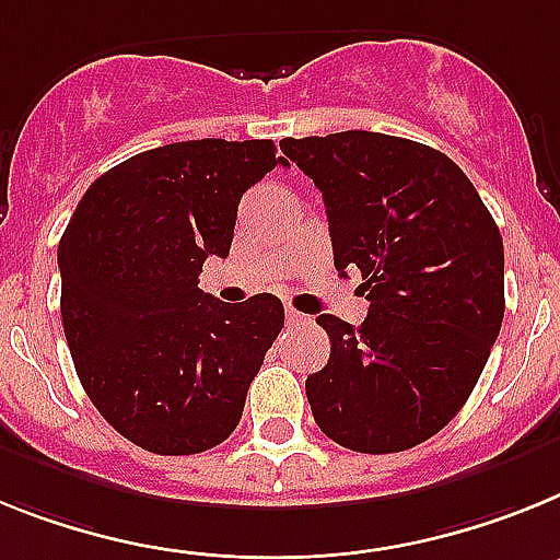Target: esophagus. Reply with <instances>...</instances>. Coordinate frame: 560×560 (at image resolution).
Segmentation results:
<instances>
[{
  "label": "esophagus",
  "instance_id": "1",
  "mask_svg": "<svg viewBox=\"0 0 560 560\" xmlns=\"http://www.w3.org/2000/svg\"><path fill=\"white\" fill-rule=\"evenodd\" d=\"M307 320H310V315L299 313V310H293V307H287V324H307Z\"/></svg>",
  "mask_w": 560,
  "mask_h": 560
}]
</instances>
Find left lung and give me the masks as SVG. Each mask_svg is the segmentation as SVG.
I'll use <instances>...</instances> for the list:
<instances>
[{"label": "left lung", "mask_w": 560, "mask_h": 560, "mask_svg": "<svg viewBox=\"0 0 560 560\" xmlns=\"http://www.w3.org/2000/svg\"><path fill=\"white\" fill-rule=\"evenodd\" d=\"M327 206L335 270L361 273L369 315H318L329 361L307 400L332 442L361 454L415 448L474 392L504 318V245L459 165L381 132L284 138Z\"/></svg>", "instance_id": "1"}]
</instances>
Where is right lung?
I'll return each mask as SVG.
<instances>
[{
  "instance_id": "1",
  "label": "right lung",
  "mask_w": 560,
  "mask_h": 560,
  "mask_svg": "<svg viewBox=\"0 0 560 560\" xmlns=\"http://www.w3.org/2000/svg\"><path fill=\"white\" fill-rule=\"evenodd\" d=\"M273 140H186L101 174L58 245L61 320L78 381L143 451L186 456L240 425L284 327L270 293L225 304L199 290L225 259L242 194L273 172Z\"/></svg>"
}]
</instances>
